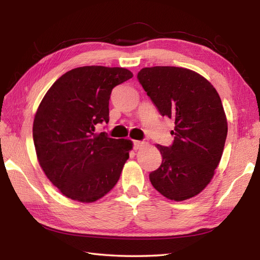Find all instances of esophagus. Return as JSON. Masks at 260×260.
<instances>
[{
    "label": "esophagus",
    "instance_id": "1",
    "mask_svg": "<svg viewBox=\"0 0 260 260\" xmlns=\"http://www.w3.org/2000/svg\"><path fill=\"white\" fill-rule=\"evenodd\" d=\"M145 145V142L143 141H134V150H140L142 146Z\"/></svg>",
    "mask_w": 260,
    "mask_h": 260
}]
</instances>
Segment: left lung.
Returning a JSON list of instances; mask_svg holds the SVG:
<instances>
[{
  "instance_id": "obj_1",
  "label": "left lung",
  "mask_w": 260,
  "mask_h": 260,
  "mask_svg": "<svg viewBox=\"0 0 260 260\" xmlns=\"http://www.w3.org/2000/svg\"><path fill=\"white\" fill-rule=\"evenodd\" d=\"M137 79L159 114L175 124L173 144L156 145L162 164L150 173L152 185L170 200L198 196L212 180L227 139L219 93L204 77L186 68H143Z\"/></svg>"
}]
</instances>
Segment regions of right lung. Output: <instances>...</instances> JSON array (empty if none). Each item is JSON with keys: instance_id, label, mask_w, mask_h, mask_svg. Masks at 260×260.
<instances>
[{"instance_id": "1", "label": "right lung", "mask_w": 260, "mask_h": 260, "mask_svg": "<svg viewBox=\"0 0 260 260\" xmlns=\"http://www.w3.org/2000/svg\"><path fill=\"white\" fill-rule=\"evenodd\" d=\"M133 74L119 67L86 66L62 75L43 97L33 120L39 164L71 200L90 203L119 180L133 142L95 133L109 120L113 88Z\"/></svg>"}]
</instances>
